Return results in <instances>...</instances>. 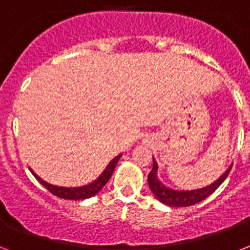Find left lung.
I'll list each match as a JSON object with an SVG mask.
<instances>
[{
	"mask_svg": "<svg viewBox=\"0 0 250 250\" xmlns=\"http://www.w3.org/2000/svg\"><path fill=\"white\" fill-rule=\"evenodd\" d=\"M232 165L219 176L214 183L210 186H206L204 188H198V189H174L167 187L166 184L161 182L158 178V164L153 157V168L148 175V184L153 194L156 196L158 201L167 206H172V208H184V206H190L197 204V202L204 201L206 197H209L210 194L213 193L214 190L217 189L218 187L221 186L222 183L225 182L227 175L229 174Z\"/></svg>",
	"mask_w": 250,
	"mask_h": 250,
	"instance_id": "8db88e82",
	"label": "left lung"
}]
</instances>
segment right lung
Here are the masks:
<instances>
[{
    "label": "right lung",
    "mask_w": 250,
    "mask_h": 250,
    "mask_svg": "<svg viewBox=\"0 0 250 250\" xmlns=\"http://www.w3.org/2000/svg\"><path fill=\"white\" fill-rule=\"evenodd\" d=\"M122 154H118L115 158L110 161V164L106 166V168L102 171V174L98 176L96 180H93L89 184H85V186L82 187H58L54 186V184H50V183L45 182L44 179H41L39 175L32 170V168H29L31 172L33 174V176L39 180V182L42 184V186L46 188V189L53 193L54 196L60 198H64V200H85V198H89L94 194H97L100 190L104 188L106 183L109 182L110 178H111V175H113L114 170H115V166H117L118 161L121 160Z\"/></svg>",
    "instance_id": "add662e5"
}]
</instances>
